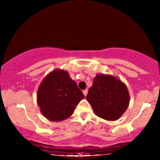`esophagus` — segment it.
I'll return each mask as SVG.
<instances>
[{"label": "esophagus", "mask_w": 160, "mask_h": 160, "mask_svg": "<svg viewBox=\"0 0 160 160\" xmlns=\"http://www.w3.org/2000/svg\"><path fill=\"white\" fill-rule=\"evenodd\" d=\"M87 92H88V89H84V90L83 91V93H84V96H87Z\"/></svg>", "instance_id": "obj_1"}]
</instances>
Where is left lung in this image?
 <instances>
[{
	"instance_id": "left-lung-1",
	"label": "left lung",
	"mask_w": 160,
	"mask_h": 160,
	"mask_svg": "<svg viewBox=\"0 0 160 160\" xmlns=\"http://www.w3.org/2000/svg\"><path fill=\"white\" fill-rule=\"evenodd\" d=\"M86 98L98 117L109 121L119 119L130 102L126 85L115 76L104 74L94 78Z\"/></svg>"
}]
</instances>
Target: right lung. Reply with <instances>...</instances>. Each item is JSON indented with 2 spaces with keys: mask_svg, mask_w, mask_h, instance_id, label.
Instances as JSON below:
<instances>
[{
  "mask_svg": "<svg viewBox=\"0 0 160 160\" xmlns=\"http://www.w3.org/2000/svg\"><path fill=\"white\" fill-rule=\"evenodd\" d=\"M84 98L82 92L68 71L56 69L41 83L37 93V103L47 119L61 122L73 114L76 106Z\"/></svg>",
  "mask_w": 160,
  "mask_h": 160,
  "instance_id": "add662e5",
  "label": "right lung"
}]
</instances>
